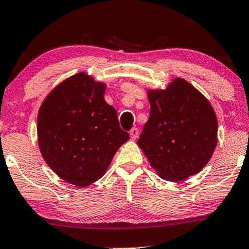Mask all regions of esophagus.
Segmentation results:
<instances>
[{"label": "esophagus", "instance_id": "1", "mask_svg": "<svg viewBox=\"0 0 249 249\" xmlns=\"http://www.w3.org/2000/svg\"><path fill=\"white\" fill-rule=\"evenodd\" d=\"M129 135H131L132 140H136L139 137V129L136 127H133L131 131H129Z\"/></svg>", "mask_w": 249, "mask_h": 249}]
</instances>
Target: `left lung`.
<instances>
[{
	"label": "left lung",
	"mask_w": 249,
	"mask_h": 249,
	"mask_svg": "<svg viewBox=\"0 0 249 249\" xmlns=\"http://www.w3.org/2000/svg\"><path fill=\"white\" fill-rule=\"evenodd\" d=\"M148 121L137 145L161 178L178 181L199 173L217 144V117L203 94L183 78L151 90Z\"/></svg>",
	"instance_id": "8db88e82"
}]
</instances>
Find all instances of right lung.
I'll return each mask as SVG.
<instances>
[{
  "mask_svg": "<svg viewBox=\"0 0 249 249\" xmlns=\"http://www.w3.org/2000/svg\"><path fill=\"white\" fill-rule=\"evenodd\" d=\"M104 93V84L77 73L56 86L38 112L43 159L55 174L78 187L100 179L129 139Z\"/></svg>",
  "mask_w": 249,
  "mask_h": 249,
  "instance_id": "obj_1",
  "label": "right lung"
}]
</instances>
